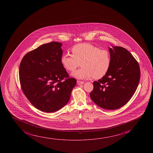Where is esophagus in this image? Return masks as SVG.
I'll return each instance as SVG.
<instances>
[{
  "mask_svg": "<svg viewBox=\"0 0 153 153\" xmlns=\"http://www.w3.org/2000/svg\"><path fill=\"white\" fill-rule=\"evenodd\" d=\"M77 83L78 85H82V84H84V82H81V81H79V80H78L77 82Z\"/></svg>",
  "mask_w": 153,
  "mask_h": 153,
  "instance_id": "1",
  "label": "esophagus"
}]
</instances>
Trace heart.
<instances>
[{
  "instance_id": "1",
  "label": "heart",
  "mask_w": 153,
  "mask_h": 153,
  "mask_svg": "<svg viewBox=\"0 0 153 153\" xmlns=\"http://www.w3.org/2000/svg\"><path fill=\"white\" fill-rule=\"evenodd\" d=\"M72 55L63 54L61 62L65 69L74 71L82 64V68L71 74L79 79H100L107 73L111 63L109 52L89 43L77 44L71 48Z\"/></svg>"
}]
</instances>
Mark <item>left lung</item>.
Here are the masks:
<instances>
[{"mask_svg": "<svg viewBox=\"0 0 153 153\" xmlns=\"http://www.w3.org/2000/svg\"><path fill=\"white\" fill-rule=\"evenodd\" d=\"M109 48L111 63L107 73L94 82L90 92L92 100L99 107L115 110L123 107L135 92L140 79L137 62L126 49L120 46Z\"/></svg>", "mask_w": 153, "mask_h": 153, "instance_id": "1", "label": "left lung"}]
</instances>
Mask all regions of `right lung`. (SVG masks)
I'll return each mask as SVG.
<instances>
[{
  "label": "right lung",
  "instance_id": "1",
  "mask_svg": "<svg viewBox=\"0 0 153 153\" xmlns=\"http://www.w3.org/2000/svg\"><path fill=\"white\" fill-rule=\"evenodd\" d=\"M62 46L57 42L41 45L25 54L20 64L19 79L24 94L34 107L45 112L65 106L76 84L61 63Z\"/></svg>",
  "mask_w": 153,
  "mask_h": 153
}]
</instances>
